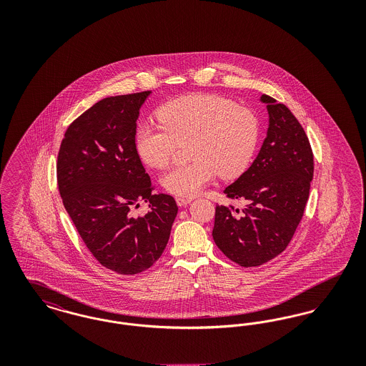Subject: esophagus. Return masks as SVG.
<instances>
[{
	"instance_id": "34e87169",
	"label": "esophagus",
	"mask_w": 366,
	"mask_h": 366,
	"mask_svg": "<svg viewBox=\"0 0 366 366\" xmlns=\"http://www.w3.org/2000/svg\"><path fill=\"white\" fill-rule=\"evenodd\" d=\"M175 202H177V206L179 207H185L187 204H189L192 202L191 197H175Z\"/></svg>"
}]
</instances>
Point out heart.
Returning a JSON list of instances; mask_svg holds the SVG:
<instances>
[{
  "instance_id": "1",
  "label": "heart",
  "mask_w": 366,
  "mask_h": 366,
  "mask_svg": "<svg viewBox=\"0 0 366 366\" xmlns=\"http://www.w3.org/2000/svg\"><path fill=\"white\" fill-rule=\"evenodd\" d=\"M159 124L139 123L134 147L149 167L170 163L175 142L189 139L191 163L170 169L162 177L164 191L175 196H193L217 174H240L255 152L259 121L247 107L215 94H189L160 105Z\"/></svg>"
}]
</instances>
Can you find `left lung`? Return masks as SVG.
Instances as JSON below:
<instances>
[{
	"mask_svg": "<svg viewBox=\"0 0 366 366\" xmlns=\"http://www.w3.org/2000/svg\"><path fill=\"white\" fill-rule=\"evenodd\" d=\"M269 129L254 163L225 193L243 200V209L217 206L214 242L243 267L276 258L294 237L309 199L313 151L302 124L284 104L262 94Z\"/></svg>",
	"mask_w": 366,
	"mask_h": 366,
	"instance_id": "left-lung-1",
	"label": "left lung"
}]
</instances>
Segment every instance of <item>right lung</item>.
<instances>
[{"label":"right lung","mask_w":366,"mask_h":366,"mask_svg":"<svg viewBox=\"0 0 366 366\" xmlns=\"http://www.w3.org/2000/svg\"><path fill=\"white\" fill-rule=\"evenodd\" d=\"M149 90L107 97L71 123L57 155V185L92 255L119 274L149 269L163 254L178 207L154 184L134 147L139 108ZM144 199L145 216L129 211Z\"/></svg>","instance_id":"add662e5"}]
</instances>
